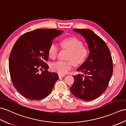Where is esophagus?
I'll return each mask as SVG.
<instances>
[{"mask_svg":"<svg viewBox=\"0 0 126 126\" xmlns=\"http://www.w3.org/2000/svg\"><path fill=\"white\" fill-rule=\"evenodd\" d=\"M64 76H65V75H64L58 74V77H59V78H62V77H63Z\"/></svg>","mask_w":126,"mask_h":126,"instance_id":"34e87169","label":"esophagus"}]
</instances>
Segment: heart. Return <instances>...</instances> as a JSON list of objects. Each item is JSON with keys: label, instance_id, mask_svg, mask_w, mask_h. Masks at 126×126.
I'll list each match as a JSON object with an SVG mask.
<instances>
[{"label": "heart", "instance_id": "heart-1", "mask_svg": "<svg viewBox=\"0 0 126 126\" xmlns=\"http://www.w3.org/2000/svg\"><path fill=\"white\" fill-rule=\"evenodd\" d=\"M61 46L64 49L69 50L70 52L67 59L72 60L76 64H79L84 62L88 55V50L83 46L82 42L75 37H68L63 40L61 42ZM58 48L56 44L51 43L48 49L49 56L52 59L56 58ZM73 63L71 61H58L52 63L51 69L52 71L60 74H65L72 68Z\"/></svg>", "mask_w": 126, "mask_h": 126}]
</instances>
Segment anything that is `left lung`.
<instances>
[{
    "label": "left lung",
    "instance_id": "left-lung-1",
    "mask_svg": "<svg viewBox=\"0 0 126 126\" xmlns=\"http://www.w3.org/2000/svg\"><path fill=\"white\" fill-rule=\"evenodd\" d=\"M73 30L84 37L90 54L77 70L83 74L73 76L75 82L70 89L81 100H92L107 89L113 74L112 56L106 43L94 32L87 29Z\"/></svg>",
    "mask_w": 126,
    "mask_h": 126
}]
</instances>
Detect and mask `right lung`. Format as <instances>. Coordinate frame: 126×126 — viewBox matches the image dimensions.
I'll return each mask as SVG.
<instances>
[{"instance_id":"obj_1","label":"right lung","mask_w":126,"mask_h":126,"mask_svg":"<svg viewBox=\"0 0 126 126\" xmlns=\"http://www.w3.org/2000/svg\"><path fill=\"white\" fill-rule=\"evenodd\" d=\"M63 32L38 29L23 34L14 44L9 57L10 74L14 86L26 98L38 100L46 98L59 78L57 73L48 71L45 61L48 59L52 40Z\"/></svg>"}]
</instances>
